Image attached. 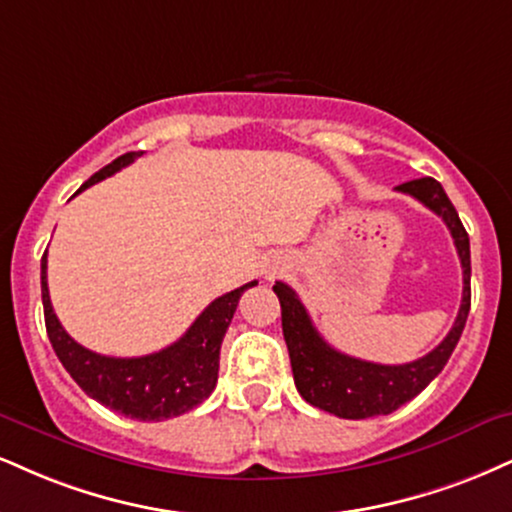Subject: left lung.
Wrapping results in <instances>:
<instances>
[{"label": "left lung", "instance_id": "8db88e82", "mask_svg": "<svg viewBox=\"0 0 512 512\" xmlns=\"http://www.w3.org/2000/svg\"><path fill=\"white\" fill-rule=\"evenodd\" d=\"M396 190L412 195L424 207L439 214L451 231L460 264H463V303H460L453 329L432 353L420 357V360H412L408 365H379V362L350 357L331 348L319 336L291 286L281 281H276L274 286V293L279 295L281 303V326L288 355H291L295 389L310 405L343 417V420H367V417L389 415L427 389L429 381L446 367L448 357H451L460 341V334H463L467 315H470V238H467L463 221L455 212L453 202L448 200L446 190L441 188L436 178L429 176L400 183Z\"/></svg>", "mask_w": 512, "mask_h": 512}]
</instances>
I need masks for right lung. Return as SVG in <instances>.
<instances>
[{
  "instance_id": "obj_1",
  "label": "right lung",
  "mask_w": 512,
  "mask_h": 512,
  "mask_svg": "<svg viewBox=\"0 0 512 512\" xmlns=\"http://www.w3.org/2000/svg\"><path fill=\"white\" fill-rule=\"evenodd\" d=\"M138 157H143V152H126L116 157L112 164L90 176L78 188V193L116 174ZM40 269L47 336L61 365L90 398H95L104 408L140 422H162L178 417L209 398L219 377L221 341L229 329L240 295L257 286V281H250L209 303L186 334L159 353L143 357H107L83 348L66 334L49 300L47 252L42 255Z\"/></svg>"
}]
</instances>
